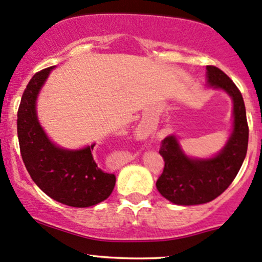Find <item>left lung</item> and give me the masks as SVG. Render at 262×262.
<instances>
[{
    "mask_svg": "<svg viewBox=\"0 0 262 262\" xmlns=\"http://www.w3.org/2000/svg\"><path fill=\"white\" fill-rule=\"evenodd\" d=\"M206 71L208 84L223 89L232 99V132L220 153L206 159L188 157L175 136L163 140L159 153L165 165L157 189L177 205H199L223 194L237 175L248 151L249 126L240 91L217 67L206 66Z\"/></svg>",
    "mask_w": 262,
    "mask_h": 262,
    "instance_id": "obj_1",
    "label": "left lung"
}]
</instances>
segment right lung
<instances>
[{"mask_svg": "<svg viewBox=\"0 0 262 262\" xmlns=\"http://www.w3.org/2000/svg\"><path fill=\"white\" fill-rule=\"evenodd\" d=\"M54 67L37 72L26 87L17 113V134L28 174L41 190L58 203L88 208L105 200L116 175L104 173L94 162L92 144L70 150L51 142L39 124L36 100Z\"/></svg>", "mask_w": 262, "mask_h": 262, "instance_id": "obj_1", "label": "right lung"}]
</instances>
